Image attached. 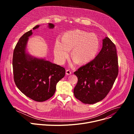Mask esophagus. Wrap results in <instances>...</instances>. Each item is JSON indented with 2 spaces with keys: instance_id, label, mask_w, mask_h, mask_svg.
I'll use <instances>...</instances> for the list:
<instances>
[{
  "instance_id": "obj_1",
  "label": "esophagus",
  "mask_w": 134,
  "mask_h": 134,
  "mask_svg": "<svg viewBox=\"0 0 134 134\" xmlns=\"http://www.w3.org/2000/svg\"><path fill=\"white\" fill-rule=\"evenodd\" d=\"M71 72L70 71V70H69V69L66 70V74L67 75H71Z\"/></svg>"
}]
</instances>
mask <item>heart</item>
<instances>
[{
	"label": "heart",
	"instance_id": "1",
	"mask_svg": "<svg viewBox=\"0 0 134 134\" xmlns=\"http://www.w3.org/2000/svg\"><path fill=\"white\" fill-rule=\"evenodd\" d=\"M100 43L97 36L93 33L75 30L64 33L62 43L57 41L54 47L56 59L63 64L71 51V58L79 65H84L92 62L97 55Z\"/></svg>",
	"mask_w": 134,
	"mask_h": 134
}]
</instances>
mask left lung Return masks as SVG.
<instances>
[{
	"instance_id": "left-lung-1",
	"label": "left lung",
	"mask_w": 134,
	"mask_h": 134,
	"mask_svg": "<svg viewBox=\"0 0 134 134\" xmlns=\"http://www.w3.org/2000/svg\"><path fill=\"white\" fill-rule=\"evenodd\" d=\"M102 41L101 50L95 59L74 72L78 78L74 96L85 104H94L105 98L118 74L115 44L108 37Z\"/></svg>"
}]
</instances>
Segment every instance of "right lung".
Masks as SVG:
<instances>
[{
    "label": "right lung",
    "instance_id": "right-lung-1",
    "mask_svg": "<svg viewBox=\"0 0 134 134\" xmlns=\"http://www.w3.org/2000/svg\"><path fill=\"white\" fill-rule=\"evenodd\" d=\"M40 25L33 28L35 30ZM49 29L54 24H48ZM30 30L19 39L13 52L14 80L17 88L26 97L37 102L45 101L55 93L56 85L65 75V69L44 58H38L26 52Z\"/></svg>",
    "mask_w": 134,
    "mask_h": 134
}]
</instances>
